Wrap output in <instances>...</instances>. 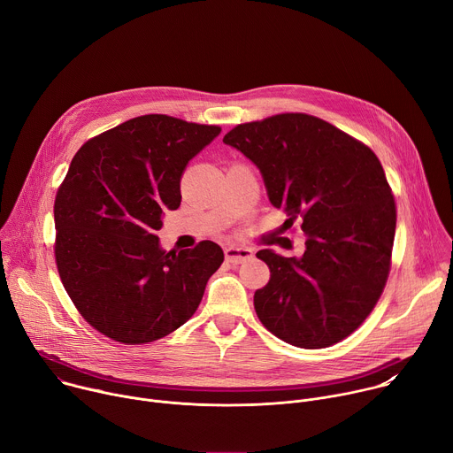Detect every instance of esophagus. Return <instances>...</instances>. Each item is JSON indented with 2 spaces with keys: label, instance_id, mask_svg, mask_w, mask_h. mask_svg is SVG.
I'll list each match as a JSON object with an SVG mask.
<instances>
[{
  "label": "esophagus",
  "instance_id": "1",
  "mask_svg": "<svg viewBox=\"0 0 453 453\" xmlns=\"http://www.w3.org/2000/svg\"><path fill=\"white\" fill-rule=\"evenodd\" d=\"M226 254V260L229 264H242L245 260H249V257H252V250L247 249V247H236V245H231L224 250Z\"/></svg>",
  "mask_w": 453,
  "mask_h": 453
}]
</instances>
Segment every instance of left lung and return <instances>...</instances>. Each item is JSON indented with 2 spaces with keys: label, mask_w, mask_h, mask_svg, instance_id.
I'll return each mask as SVG.
<instances>
[{
  "label": "left lung",
  "mask_w": 453,
  "mask_h": 453,
  "mask_svg": "<svg viewBox=\"0 0 453 453\" xmlns=\"http://www.w3.org/2000/svg\"><path fill=\"white\" fill-rule=\"evenodd\" d=\"M224 143L260 170L269 201L306 234L303 256H256L271 280L254 292L264 326L281 341L328 348L374 308L391 267L396 206L371 149L315 116L288 112L236 125Z\"/></svg>",
  "instance_id": "obj_1"
}]
</instances>
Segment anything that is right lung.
I'll return each mask as SVG.
<instances>
[{
    "mask_svg": "<svg viewBox=\"0 0 453 453\" xmlns=\"http://www.w3.org/2000/svg\"><path fill=\"white\" fill-rule=\"evenodd\" d=\"M219 134L217 125L145 114L75 154L55 197V260L68 296L105 337L152 342L199 308L222 247L204 240L168 252L156 231L165 210L180 206L186 165Z\"/></svg>",
    "mask_w": 453,
    "mask_h": 453,
    "instance_id": "add662e5",
    "label": "right lung"
}]
</instances>
